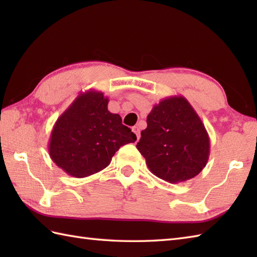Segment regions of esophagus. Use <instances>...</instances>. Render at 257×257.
Here are the masks:
<instances>
[{
    "label": "esophagus",
    "mask_w": 257,
    "mask_h": 257,
    "mask_svg": "<svg viewBox=\"0 0 257 257\" xmlns=\"http://www.w3.org/2000/svg\"><path fill=\"white\" fill-rule=\"evenodd\" d=\"M133 132L136 134V136H137V139L139 140V138H140V130H139V128L138 127H134L133 128Z\"/></svg>",
    "instance_id": "34e87169"
}]
</instances>
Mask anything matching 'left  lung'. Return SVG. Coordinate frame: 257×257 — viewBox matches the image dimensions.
Wrapping results in <instances>:
<instances>
[{"mask_svg": "<svg viewBox=\"0 0 257 257\" xmlns=\"http://www.w3.org/2000/svg\"><path fill=\"white\" fill-rule=\"evenodd\" d=\"M137 149L155 176L179 183L203 170L210 138L191 103L183 96H170L152 108Z\"/></svg>", "mask_w": 257, "mask_h": 257, "instance_id": "obj_1", "label": "left lung"}]
</instances>
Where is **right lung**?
<instances>
[{"instance_id": "add662e5", "label": "right lung", "mask_w": 257, "mask_h": 257, "mask_svg": "<svg viewBox=\"0 0 257 257\" xmlns=\"http://www.w3.org/2000/svg\"><path fill=\"white\" fill-rule=\"evenodd\" d=\"M101 91L81 92L54 124L48 154L56 166L75 178L103 170L123 145L137 140L118 113L108 110Z\"/></svg>"}]
</instances>
